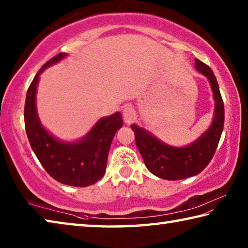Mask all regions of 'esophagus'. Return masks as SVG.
I'll use <instances>...</instances> for the list:
<instances>
[{"label": "esophagus", "mask_w": 248, "mask_h": 248, "mask_svg": "<svg viewBox=\"0 0 248 248\" xmlns=\"http://www.w3.org/2000/svg\"><path fill=\"white\" fill-rule=\"evenodd\" d=\"M123 116L125 124H131L136 119V112H134V109L131 106H125L124 108Z\"/></svg>", "instance_id": "esophagus-1"}]
</instances>
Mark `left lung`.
<instances>
[{
	"mask_svg": "<svg viewBox=\"0 0 248 248\" xmlns=\"http://www.w3.org/2000/svg\"><path fill=\"white\" fill-rule=\"evenodd\" d=\"M196 70L208 78L215 99V114L210 127L198 139L186 146L166 144L152 132L131 124L137 148L151 173L159 178L179 180L201 173L211 161L219 144L224 125V105L212 70L195 59Z\"/></svg>",
	"mask_w": 248,
	"mask_h": 248,
	"instance_id": "1",
	"label": "left lung"
}]
</instances>
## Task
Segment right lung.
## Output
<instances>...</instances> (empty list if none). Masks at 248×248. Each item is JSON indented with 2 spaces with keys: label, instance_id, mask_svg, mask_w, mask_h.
Instances as JSON below:
<instances>
[{
  "label": "right lung",
  "instance_id": "obj_1",
  "mask_svg": "<svg viewBox=\"0 0 248 248\" xmlns=\"http://www.w3.org/2000/svg\"><path fill=\"white\" fill-rule=\"evenodd\" d=\"M66 56L62 52L50 59L33 78L25 102V128L33 153L52 178L69 186L86 187L104 176L111 141L124 121L120 112L103 117L85 136L73 142L59 140L44 127L36 107L40 74Z\"/></svg>",
  "mask_w": 248,
  "mask_h": 248
}]
</instances>
